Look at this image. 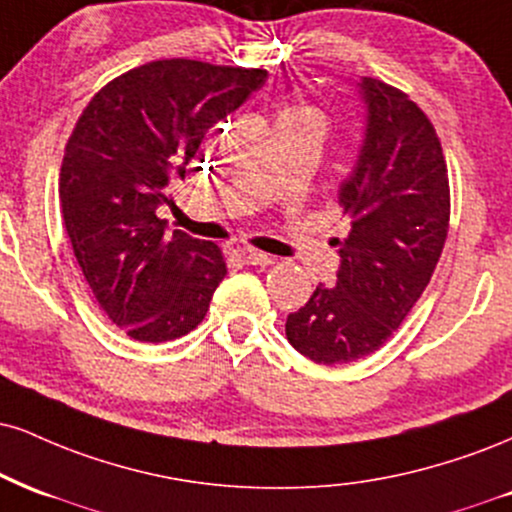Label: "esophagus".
I'll use <instances>...</instances> for the list:
<instances>
[{"label": "esophagus", "mask_w": 512, "mask_h": 512, "mask_svg": "<svg viewBox=\"0 0 512 512\" xmlns=\"http://www.w3.org/2000/svg\"><path fill=\"white\" fill-rule=\"evenodd\" d=\"M231 257L240 264H252V267H267V264L274 262L272 255H264V252H257L252 248H233Z\"/></svg>", "instance_id": "1"}]
</instances>
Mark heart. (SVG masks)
<instances>
[{
    "mask_svg": "<svg viewBox=\"0 0 512 512\" xmlns=\"http://www.w3.org/2000/svg\"><path fill=\"white\" fill-rule=\"evenodd\" d=\"M286 116H312V119H319L315 109H312V107H305V104H300V107H288L286 112L281 114V119H286Z\"/></svg>",
    "mask_w": 512,
    "mask_h": 512,
    "instance_id": "heart-1",
    "label": "heart"
}]
</instances>
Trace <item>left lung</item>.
Returning a JSON list of instances; mask_svg holds the SVG:
<instances>
[{
  "mask_svg": "<svg viewBox=\"0 0 512 512\" xmlns=\"http://www.w3.org/2000/svg\"><path fill=\"white\" fill-rule=\"evenodd\" d=\"M367 107L360 157L338 190L350 231L336 238V286H317L288 315L286 338L317 365L372 355L432 279L451 219V190L432 121L384 80L357 83Z\"/></svg>",
  "mask_w": 512,
  "mask_h": 512,
  "instance_id": "1",
  "label": "left lung"
}]
</instances>
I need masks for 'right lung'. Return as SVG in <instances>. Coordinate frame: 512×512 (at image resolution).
Wrapping results in <instances>:
<instances>
[{
	"instance_id": "right-lung-1",
	"label": "right lung",
	"mask_w": 512,
	"mask_h": 512,
	"mask_svg": "<svg viewBox=\"0 0 512 512\" xmlns=\"http://www.w3.org/2000/svg\"><path fill=\"white\" fill-rule=\"evenodd\" d=\"M267 80L264 69L162 59L92 97L66 143L59 200L92 295L135 341L164 343L202 322L226 276L217 243L166 233L159 205L202 138Z\"/></svg>"
}]
</instances>
